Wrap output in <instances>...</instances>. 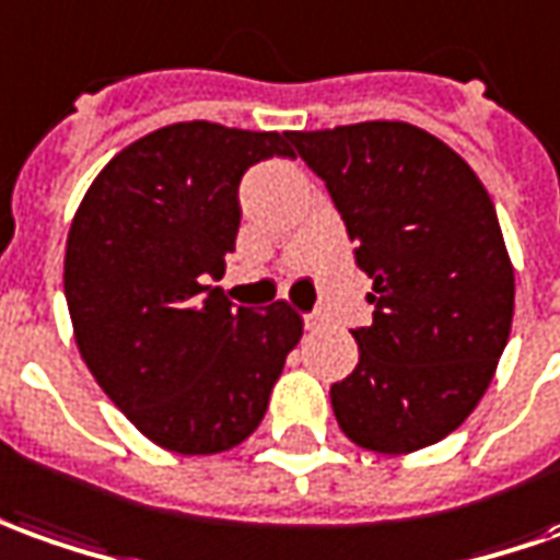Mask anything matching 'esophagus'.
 <instances>
[{
	"instance_id": "34e87169",
	"label": "esophagus",
	"mask_w": 560,
	"mask_h": 560,
	"mask_svg": "<svg viewBox=\"0 0 560 560\" xmlns=\"http://www.w3.org/2000/svg\"><path fill=\"white\" fill-rule=\"evenodd\" d=\"M323 323H326V319H323V314H319V311H311V314H304V329L317 331V329H323Z\"/></svg>"
}]
</instances>
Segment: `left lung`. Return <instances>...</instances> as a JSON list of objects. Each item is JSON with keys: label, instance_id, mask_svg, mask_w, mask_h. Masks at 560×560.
<instances>
[{"label": "left lung", "instance_id": "left-lung-1", "mask_svg": "<svg viewBox=\"0 0 560 560\" xmlns=\"http://www.w3.org/2000/svg\"><path fill=\"white\" fill-rule=\"evenodd\" d=\"M289 142L375 280L372 323L350 329L360 362L329 390L338 427L381 454L435 445L472 415L509 341L515 277L491 198L415 125L299 130Z\"/></svg>", "mask_w": 560, "mask_h": 560}]
</instances>
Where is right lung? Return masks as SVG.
I'll return each mask as SVG.
<instances>
[{"label": "right lung", "mask_w": 560, "mask_h": 560, "mask_svg": "<svg viewBox=\"0 0 560 560\" xmlns=\"http://www.w3.org/2000/svg\"><path fill=\"white\" fill-rule=\"evenodd\" d=\"M289 133L183 121L127 145L72 219L63 292L81 360L155 445L219 454L256 430L302 338L287 302L234 307L210 287L241 229L246 170Z\"/></svg>", "instance_id": "obj_1"}]
</instances>
